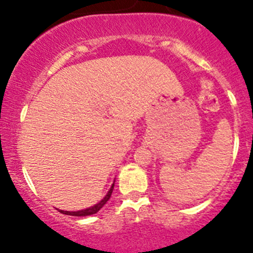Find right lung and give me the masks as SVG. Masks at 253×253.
Masks as SVG:
<instances>
[{
  "instance_id": "1",
  "label": "right lung",
  "mask_w": 253,
  "mask_h": 253,
  "mask_svg": "<svg viewBox=\"0 0 253 253\" xmlns=\"http://www.w3.org/2000/svg\"><path fill=\"white\" fill-rule=\"evenodd\" d=\"M114 186L115 184H112V186L110 188L109 193L106 194V197L104 198V199L101 200L100 203H97L96 205H94V207L89 208V209H85V210H80V211H64V210H59V211L61 212V214H65V215H73V216H87V215H94L96 214L97 211H99L100 209H101L102 207H104L105 204L107 203V200L111 198V194H112V190H114Z\"/></svg>"
}]
</instances>
